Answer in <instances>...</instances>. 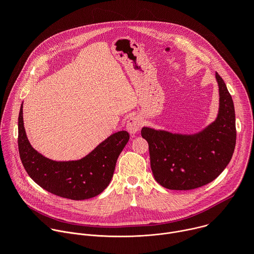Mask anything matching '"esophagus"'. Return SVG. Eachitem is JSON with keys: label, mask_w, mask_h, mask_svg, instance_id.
<instances>
[{"label": "esophagus", "mask_w": 254, "mask_h": 254, "mask_svg": "<svg viewBox=\"0 0 254 254\" xmlns=\"http://www.w3.org/2000/svg\"><path fill=\"white\" fill-rule=\"evenodd\" d=\"M141 127V120L138 117H130L127 123V129L129 133H136Z\"/></svg>", "instance_id": "esophagus-1"}]
</instances>
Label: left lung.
<instances>
[{"instance_id":"obj_1","label":"left lung","mask_w":254,"mask_h":254,"mask_svg":"<svg viewBox=\"0 0 254 254\" xmlns=\"http://www.w3.org/2000/svg\"><path fill=\"white\" fill-rule=\"evenodd\" d=\"M219 112L215 122L194 134L142 127L149 143L151 168L157 182L170 190H192L218 177L229 164L236 143L235 111L224 80L216 72Z\"/></svg>"}]
</instances>
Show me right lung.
<instances>
[{
  "instance_id": "add662e5",
  "label": "right lung",
  "mask_w": 254,
  "mask_h": 254,
  "mask_svg": "<svg viewBox=\"0 0 254 254\" xmlns=\"http://www.w3.org/2000/svg\"><path fill=\"white\" fill-rule=\"evenodd\" d=\"M129 139L126 130L108 136L87 156L77 161L57 162L38 153L30 144L23 122V104L18 119V148L22 164L36 184L71 200L99 195L111 183L118 158Z\"/></svg>"
}]
</instances>
